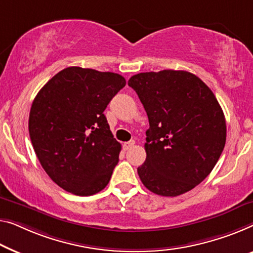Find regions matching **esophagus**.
Instances as JSON below:
<instances>
[{
  "label": "esophagus",
  "instance_id": "1",
  "mask_svg": "<svg viewBox=\"0 0 253 253\" xmlns=\"http://www.w3.org/2000/svg\"><path fill=\"white\" fill-rule=\"evenodd\" d=\"M134 144H135V141H129V142L124 143L123 146H124V149H125V150H128V149H130Z\"/></svg>",
  "mask_w": 253,
  "mask_h": 253
}]
</instances>
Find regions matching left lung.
<instances>
[{
	"instance_id": "obj_1",
	"label": "left lung",
	"mask_w": 253,
	"mask_h": 253,
	"mask_svg": "<svg viewBox=\"0 0 253 253\" xmlns=\"http://www.w3.org/2000/svg\"><path fill=\"white\" fill-rule=\"evenodd\" d=\"M149 118L145 163L137 168L148 190L177 197L208 176L226 143V122L208 86L184 70L141 73L128 81Z\"/></svg>"
}]
</instances>
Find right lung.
<instances>
[{
  "label": "right lung",
  "mask_w": 253,
  "mask_h": 253,
  "mask_svg": "<svg viewBox=\"0 0 253 253\" xmlns=\"http://www.w3.org/2000/svg\"><path fill=\"white\" fill-rule=\"evenodd\" d=\"M125 85L118 74L68 67L34 99L28 122L33 148L46 174L65 191L88 197L108 185L122 145L103 111Z\"/></svg>",
  "instance_id": "1"
}]
</instances>
